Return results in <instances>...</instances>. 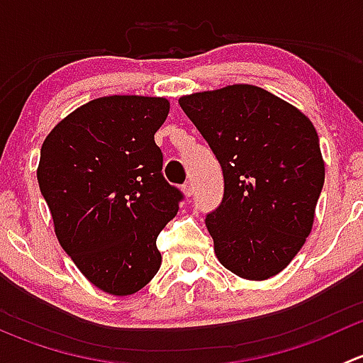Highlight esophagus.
Instances as JSON below:
<instances>
[{
	"label": "esophagus",
	"mask_w": 363,
	"mask_h": 363,
	"mask_svg": "<svg viewBox=\"0 0 363 363\" xmlns=\"http://www.w3.org/2000/svg\"><path fill=\"white\" fill-rule=\"evenodd\" d=\"M182 191H184L186 196H191L193 191H195V188H193V182L191 181H186L184 184H182Z\"/></svg>",
	"instance_id": "34e87169"
}]
</instances>
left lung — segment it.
<instances>
[{"label": "left lung", "instance_id": "8db88e82", "mask_svg": "<svg viewBox=\"0 0 363 363\" xmlns=\"http://www.w3.org/2000/svg\"><path fill=\"white\" fill-rule=\"evenodd\" d=\"M179 105L223 168V200L205 218L219 263L250 281L276 276L309 237L325 182L313 123L250 84L188 94Z\"/></svg>", "mask_w": 363, "mask_h": 363}]
</instances>
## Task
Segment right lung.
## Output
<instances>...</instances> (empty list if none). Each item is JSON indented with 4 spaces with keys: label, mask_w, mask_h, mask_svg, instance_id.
Wrapping results in <instances>:
<instances>
[{
    "label": "right lung",
    "mask_w": 363,
    "mask_h": 363,
    "mask_svg": "<svg viewBox=\"0 0 363 363\" xmlns=\"http://www.w3.org/2000/svg\"><path fill=\"white\" fill-rule=\"evenodd\" d=\"M168 111L167 98H96L57 123L40 151L36 177L57 240L105 294H137L160 270L156 239L182 200L155 142Z\"/></svg>",
    "instance_id": "add662e5"
}]
</instances>
